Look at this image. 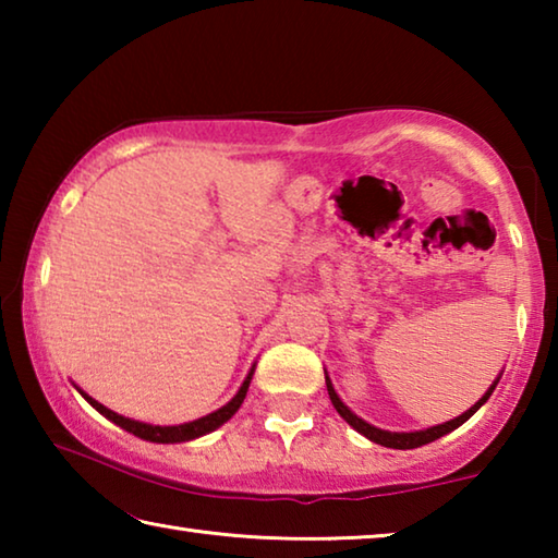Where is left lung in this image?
<instances>
[{
    "label": "left lung",
    "instance_id": "1",
    "mask_svg": "<svg viewBox=\"0 0 558 558\" xmlns=\"http://www.w3.org/2000/svg\"><path fill=\"white\" fill-rule=\"evenodd\" d=\"M499 376H502V374H499ZM499 376H497V379H495L493 384H489V389L483 393V399L472 403L465 413L458 415V418H450V421H446V423H438V426H430V428H423V430H409V433H403V430H384V428L372 426V423H366L364 418H359V415H356L352 409H349V405H347L342 399H339V393L335 391L332 379H329L327 372H325V381H327L329 399H332V405L337 409V413L342 415V418H344V421L349 423V426H352L356 433H362L364 438H369L372 442H376V446L393 448V450H411V448L428 446V442L438 440V438H442V436H448L450 430H456L458 426H462V423H465V421L470 418V415H475V413L480 411V405H485L489 396H493L495 386H497V381H499Z\"/></svg>",
    "mask_w": 558,
    "mask_h": 558
}]
</instances>
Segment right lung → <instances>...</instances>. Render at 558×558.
I'll list each match as a JSON object with an SVG mask.
<instances>
[{
  "label": "right lung",
  "mask_w": 558,
  "mask_h": 558,
  "mask_svg": "<svg viewBox=\"0 0 558 558\" xmlns=\"http://www.w3.org/2000/svg\"><path fill=\"white\" fill-rule=\"evenodd\" d=\"M253 372H256V364L251 366L248 376H245L243 384H241V389L235 391L233 399H231L229 403H226V405H221L219 411H214V413H209V415H202V418H196V421L179 423V426H153V423H143V421L125 418V415L110 411V409H106V405H102V403H98L96 399H90V396H88L86 391H83V389H78V386H75V384H73V386H75V389H78V393L83 396V399H86L100 415H106L108 421L116 423V426H120L122 430L132 433V436H137V438H143V440H149V442H186V440L202 438V436H206V433H211V430H216V428H221L223 423L229 421L231 415L241 409L245 393H248Z\"/></svg>",
  "instance_id": "obj_1"
}]
</instances>
